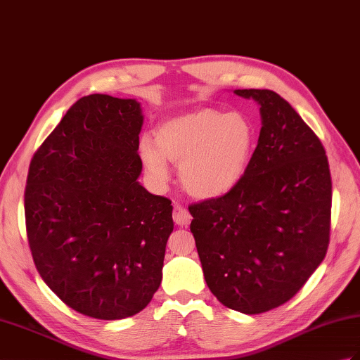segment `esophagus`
Wrapping results in <instances>:
<instances>
[{
    "label": "esophagus",
    "instance_id": "1",
    "mask_svg": "<svg viewBox=\"0 0 360 360\" xmlns=\"http://www.w3.org/2000/svg\"><path fill=\"white\" fill-rule=\"evenodd\" d=\"M173 221L176 225H181V227H187L191 221V216L186 207L176 204L173 208Z\"/></svg>",
    "mask_w": 360,
    "mask_h": 360
}]
</instances>
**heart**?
<instances>
[{
    "mask_svg": "<svg viewBox=\"0 0 360 360\" xmlns=\"http://www.w3.org/2000/svg\"><path fill=\"white\" fill-rule=\"evenodd\" d=\"M255 150V129L239 112L198 108L158 124L155 142L144 136L139 156L156 182L170 176L167 161L179 165L184 188L198 199L227 195L244 176Z\"/></svg>",
    "mask_w": 360,
    "mask_h": 360,
    "instance_id": "b5f03b06",
    "label": "heart"
}]
</instances>
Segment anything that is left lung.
Wrapping results in <instances>:
<instances>
[{"mask_svg":"<svg viewBox=\"0 0 360 360\" xmlns=\"http://www.w3.org/2000/svg\"><path fill=\"white\" fill-rule=\"evenodd\" d=\"M259 104L262 127L238 186L190 205L204 278L245 314L285 304L327 255L331 176L322 142L276 91L235 90Z\"/></svg>","mask_w":360,"mask_h":360,"instance_id":"1","label":"left lung"}]
</instances>
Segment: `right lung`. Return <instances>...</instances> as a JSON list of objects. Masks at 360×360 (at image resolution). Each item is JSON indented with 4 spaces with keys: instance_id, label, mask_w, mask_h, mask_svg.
I'll return each mask as SVG.
<instances>
[{
    "instance_id": "obj_1",
    "label": "right lung",
    "mask_w": 360,
    "mask_h": 360,
    "mask_svg": "<svg viewBox=\"0 0 360 360\" xmlns=\"http://www.w3.org/2000/svg\"><path fill=\"white\" fill-rule=\"evenodd\" d=\"M144 124L136 99H78L33 155L24 210L33 262L75 311L118 321L162 281L172 200L139 184Z\"/></svg>"
}]
</instances>
